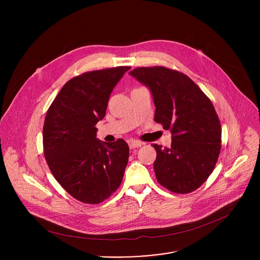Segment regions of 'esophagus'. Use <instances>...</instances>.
<instances>
[{
  "instance_id": "34e87169",
  "label": "esophagus",
  "mask_w": 260,
  "mask_h": 260,
  "mask_svg": "<svg viewBox=\"0 0 260 260\" xmlns=\"http://www.w3.org/2000/svg\"><path fill=\"white\" fill-rule=\"evenodd\" d=\"M142 143L139 142V141H135V140H131L129 141V147L130 149L138 148V147H141Z\"/></svg>"
}]
</instances>
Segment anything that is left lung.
<instances>
[{"mask_svg":"<svg viewBox=\"0 0 260 260\" xmlns=\"http://www.w3.org/2000/svg\"><path fill=\"white\" fill-rule=\"evenodd\" d=\"M129 74L149 88L154 121L172 133L170 148L152 145L157 181L175 193L194 191L212 173L221 149V125L211 101L178 71L142 67Z\"/></svg>","mask_w":260,"mask_h":260,"instance_id":"left-lung-1","label":"left lung"}]
</instances>
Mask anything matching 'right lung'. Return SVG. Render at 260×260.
Here are the masks:
<instances>
[{
  "mask_svg": "<svg viewBox=\"0 0 260 260\" xmlns=\"http://www.w3.org/2000/svg\"><path fill=\"white\" fill-rule=\"evenodd\" d=\"M130 67L77 76L60 90L43 127L44 155L56 180L79 201L97 204L121 184L129 158L123 139L100 141L95 125L105 117L114 87Z\"/></svg>",
  "mask_w": 260,
  "mask_h": 260,
  "instance_id": "obj_1",
  "label": "right lung"
}]
</instances>
